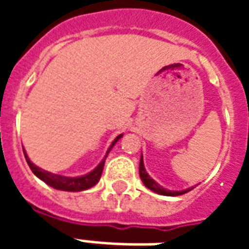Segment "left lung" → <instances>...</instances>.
Masks as SVG:
<instances>
[{"instance_id":"1","label":"left lung","mask_w":249,"mask_h":249,"mask_svg":"<svg viewBox=\"0 0 249 249\" xmlns=\"http://www.w3.org/2000/svg\"><path fill=\"white\" fill-rule=\"evenodd\" d=\"M140 178L142 180V183L145 185L146 188H149L151 191L156 193H160V195H164V196H178V195H183V193H187L188 191H191V189H185V191H180V192H173V191H168V189H164L162 187H160L159 184L153 180V178L146 173L145 168H144V161H142V156L140 159Z\"/></svg>"}]
</instances>
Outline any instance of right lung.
Listing matches in <instances>:
<instances>
[{
    "mask_svg": "<svg viewBox=\"0 0 249 249\" xmlns=\"http://www.w3.org/2000/svg\"><path fill=\"white\" fill-rule=\"evenodd\" d=\"M123 137V135L117 136L116 139L112 142V145L109 146L108 152H107V156L110 152V149L113 148V145ZM25 159L28 161V165L32 169V172L35 173L36 176L38 178H41L44 183H46L48 185H51L52 188L54 189H58V191H68V192H80V191H85V189H89L92 188L93 185H96L98 183V180L101 178V173H103L104 164H105V159L107 156L104 157L101 162L98 164L97 167L93 169L92 172H89L88 175H84V176H80V178H66V176H61V175H54V173L48 172V171H44L41 169L37 165H35L33 162L30 161L28 155L25 153Z\"/></svg>",
    "mask_w": 249,
    "mask_h": 249,
    "instance_id": "1",
    "label": "right lung"
}]
</instances>
